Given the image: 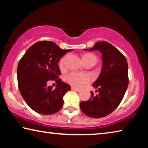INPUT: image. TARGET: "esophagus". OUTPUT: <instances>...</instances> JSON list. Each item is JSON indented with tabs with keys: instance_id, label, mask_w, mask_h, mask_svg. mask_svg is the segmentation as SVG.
I'll return each instance as SVG.
<instances>
[{
	"instance_id": "34e87169",
	"label": "esophagus",
	"mask_w": 148,
	"mask_h": 148,
	"mask_svg": "<svg viewBox=\"0 0 148 148\" xmlns=\"http://www.w3.org/2000/svg\"><path fill=\"white\" fill-rule=\"evenodd\" d=\"M71 89L72 90V91H76V92H79V91H80V90H79V89L75 88V87H71Z\"/></svg>"
}]
</instances>
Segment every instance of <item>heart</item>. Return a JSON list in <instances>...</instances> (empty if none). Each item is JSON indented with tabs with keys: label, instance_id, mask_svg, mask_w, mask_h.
I'll list each match as a JSON object with an SVG mask.
<instances>
[{
	"label": "heart",
	"instance_id": "obj_1",
	"mask_svg": "<svg viewBox=\"0 0 148 148\" xmlns=\"http://www.w3.org/2000/svg\"><path fill=\"white\" fill-rule=\"evenodd\" d=\"M66 59V57L64 56L59 61V64L61 69H63L64 68V64ZM83 60L84 62H91L92 63L95 64L97 61V58L93 54L86 53L84 55ZM91 80L92 77L90 75L84 73H78V72H72L65 76V81L70 85H71L72 86L76 87V88H80L84 84L90 83L91 82Z\"/></svg>",
	"mask_w": 148,
	"mask_h": 148
}]
</instances>
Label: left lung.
<instances>
[{
    "label": "left lung",
    "mask_w": 148,
    "mask_h": 148,
    "mask_svg": "<svg viewBox=\"0 0 148 148\" xmlns=\"http://www.w3.org/2000/svg\"><path fill=\"white\" fill-rule=\"evenodd\" d=\"M87 50V49H85ZM102 53V68L92 84L97 95L91 91L87 101L80 102L82 111L92 118H101L114 111L121 103L129 84L128 64L125 57L106 41L98 42L89 51Z\"/></svg>",
    "instance_id": "8db88e82"
}]
</instances>
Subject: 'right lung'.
Returning <instances> with one entry per match:
<instances>
[{"mask_svg": "<svg viewBox=\"0 0 148 148\" xmlns=\"http://www.w3.org/2000/svg\"><path fill=\"white\" fill-rule=\"evenodd\" d=\"M72 49H62L53 42L39 41L28 49L19 61L17 83L28 106L37 113H57L63 105V96L71 86L59 78V59ZM49 80L58 84L56 89L47 86Z\"/></svg>", "mask_w": 148, "mask_h": 148, "instance_id": "1", "label": "right lung"}]
</instances>
